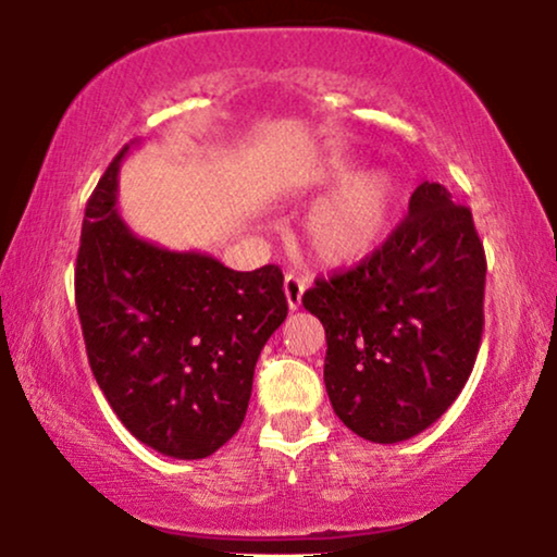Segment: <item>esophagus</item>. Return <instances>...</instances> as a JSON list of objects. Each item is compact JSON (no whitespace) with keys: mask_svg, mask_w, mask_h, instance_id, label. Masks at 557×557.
<instances>
[{"mask_svg":"<svg viewBox=\"0 0 557 557\" xmlns=\"http://www.w3.org/2000/svg\"><path fill=\"white\" fill-rule=\"evenodd\" d=\"M283 290H285V298H287V309L296 311L298 306H300V298H304L306 280H300L298 274H285Z\"/></svg>","mask_w":557,"mask_h":557,"instance_id":"1","label":"esophagus"}]
</instances>
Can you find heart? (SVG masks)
Returning a JSON list of instances; mask_svg holds the SVG:
<instances>
[{
    "instance_id": "1",
    "label": "heart",
    "mask_w": 557,
    "mask_h": 557,
    "mask_svg": "<svg viewBox=\"0 0 557 557\" xmlns=\"http://www.w3.org/2000/svg\"><path fill=\"white\" fill-rule=\"evenodd\" d=\"M348 168L335 164L327 181H348ZM395 203V183L387 172H367L317 203L304 220V243L317 261L348 267L367 259L385 238Z\"/></svg>"
}]
</instances>
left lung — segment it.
<instances>
[{
  "mask_svg": "<svg viewBox=\"0 0 557 557\" xmlns=\"http://www.w3.org/2000/svg\"><path fill=\"white\" fill-rule=\"evenodd\" d=\"M484 277L471 209L426 181L372 257L304 293L327 335L324 387L350 432L403 443L450 408L479 354Z\"/></svg>",
  "mask_w": 557,
  "mask_h": 557,
  "instance_id": "8db88e82",
  "label": "left lung"
}]
</instances>
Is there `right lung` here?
<instances>
[{"instance_id":"obj_1","label":"right lung","mask_w":557,"mask_h":557,"mask_svg":"<svg viewBox=\"0 0 557 557\" xmlns=\"http://www.w3.org/2000/svg\"><path fill=\"white\" fill-rule=\"evenodd\" d=\"M136 144L86 203L75 304L91 372L125 430L196 461L246 419L261 348L287 317L283 272H235L209 253L138 238L117 212L120 164Z\"/></svg>"}]
</instances>
